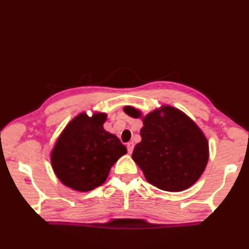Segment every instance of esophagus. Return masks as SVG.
Wrapping results in <instances>:
<instances>
[{
  "label": "esophagus",
  "instance_id": "esophagus-1",
  "mask_svg": "<svg viewBox=\"0 0 249 249\" xmlns=\"http://www.w3.org/2000/svg\"><path fill=\"white\" fill-rule=\"evenodd\" d=\"M126 147H127L128 154H132V151H133V149H134V142H127V145H126Z\"/></svg>",
  "mask_w": 249,
  "mask_h": 249
}]
</instances>
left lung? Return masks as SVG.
I'll list each match as a JSON object with an SVG mask.
<instances>
[{"instance_id": "8db88e82", "label": "left lung", "mask_w": 249, "mask_h": 249, "mask_svg": "<svg viewBox=\"0 0 249 249\" xmlns=\"http://www.w3.org/2000/svg\"><path fill=\"white\" fill-rule=\"evenodd\" d=\"M138 119L141 111L125 107ZM142 142L132 157L146 180L160 190L179 192L195 184L206 167L209 144L202 130L180 109L163 105L142 117Z\"/></svg>"}]
</instances>
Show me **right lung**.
<instances>
[{"label":"right lung","instance_id":"add662e5","mask_svg":"<svg viewBox=\"0 0 249 249\" xmlns=\"http://www.w3.org/2000/svg\"><path fill=\"white\" fill-rule=\"evenodd\" d=\"M105 120V113L75 116L52 151L54 174L75 191H91L103 184L111 167L127 153L117 136L103 128Z\"/></svg>","mask_w":249,"mask_h":249}]
</instances>
